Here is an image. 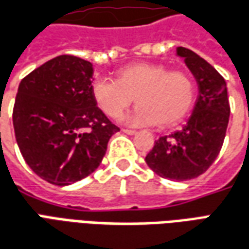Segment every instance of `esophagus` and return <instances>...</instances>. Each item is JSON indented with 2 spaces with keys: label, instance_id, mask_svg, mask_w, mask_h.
Listing matches in <instances>:
<instances>
[{
  "label": "esophagus",
  "instance_id": "34e87169",
  "mask_svg": "<svg viewBox=\"0 0 249 249\" xmlns=\"http://www.w3.org/2000/svg\"><path fill=\"white\" fill-rule=\"evenodd\" d=\"M123 132H124V133H126V135H136L137 133L135 129H126V128H124V129H123Z\"/></svg>",
  "mask_w": 249,
  "mask_h": 249
}]
</instances>
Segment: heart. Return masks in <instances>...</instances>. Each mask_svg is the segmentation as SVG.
I'll list each match as a JSON object with an SVG mask.
<instances>
[{
  "instance_id": "1",
  "label": "heart",
  "mask_w": 249,
  "mask_h": 249,
  "mask_svg": "<svg viewBox=\"0 0 249 249\" xmlns=\"http://www.w3.org/2000/svg\"><path fill=\"white\" fill-rule=\"evenodd\" d=\"M91 94L101 110L114 120L123 117L135 97L139 107L128 119L130 124L167 128L190 112L196 82L183 70L168 71L164 64L140 62L120 69L114 81H94Z\"/></svg>"
}]
</instances>
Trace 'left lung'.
<instances>
[{"mask_svg":"<svg viewBox=\"0 0 249 249\" xmlns=\"http://www.w3.org/2000/svg\"><path fill=\"white\" fill-rule=\"evenodd\" d=\"M177 53L197 79V102L182 129L155 140L145 161L161 178L180 182L197 178L213 164L224 144L231 107L227 82L212 64L183 47Z\"/></svg>","mask_w":249,"mask_h":249,"instance_id":"1","label":"left lung"}]
</instances>
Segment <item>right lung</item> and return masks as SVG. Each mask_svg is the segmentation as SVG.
<instances>
[{
	"instance_id": "right-lung-1",
	"label": "right lung",
	"mask_w": 249,
	"mask_h": 249,
	"mask_svg": "<svg viewBox=\"0 0 249 249\" xmlns=\"http://www.w3.org/2000/svg\"><path fill=\"white\" fill-rule=\"evenodd\" d=\"M93 64L60 55L22 78L13 126L24 160L40 178L67 186L100 166L119 132L91 94Z\"/></svg>"
}]
</instances>
